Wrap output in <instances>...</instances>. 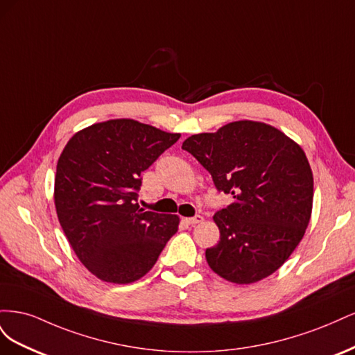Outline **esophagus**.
Here are the masks:
<instances>
[{"mask_svg": "<svg viewBox=\"0 0 355 355\" xmlns=\"http://www.w3.org/2000/svg\"><path fill=\"white\" fill-rule=\"evenodd\" d=\"M187 222H188L189 225H197V223L202 222V216H201V214H197V216H194V218H188Z\"/></svg>", "mask_w": 355, "mask_h": 355, "instance_id": "obj_1", "label": "esophagus"}]
</instances>
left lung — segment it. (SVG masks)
I'll use <instances>...</instances> for the list:
<instances>
[{
    "label": "left lung",
    "instance_id": "left-lung-1",
    "mask_svg": "<svg viewBox=\"0 0 355 355\" xmlns=\"http://www.w3.org/2000/svg\"><path fill=\"white\" fill-rule=\"evenodd\" d=\"M182 148L234 198L213 216L220 240L206 250L209 266L235 284L274 274L302 240L313 211L314 178L304 149L252 120L192 135Z\"/></svg>",
    "mask_w": 355,
    "mask_h": 355
}]
</instances>
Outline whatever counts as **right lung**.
<instances>
[{
	"instance_id": "add662e5",
	"label": "right lung",
	"mask_w": 355,
	"mask_h": 355,
	"mask_svg": "<svg viewBox=\"0 0 355 355\" xmlns=\"http://www.w3.org/2000/svg\"><path fill=\"white\" fill-rule=\"evenodd\" d=\"M179 137L115 118L83 128L63 148L55 176L58 219L75 254L99 280L128 284L142 278L178 231V214L145 211L136 191L142 171Z\"/></svg>"
}]
</instances>
